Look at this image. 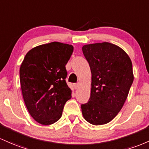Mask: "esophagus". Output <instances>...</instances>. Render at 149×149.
<instances>
[{
	"instance_id": "obj_1",
	"label": "esophagus",
	"mask_w": 149,
	"mask_h": 149,
	"mask_svg": "<svg viewBox=\"0 0 149 149\" xmlns=\"http://www.w3.org/2000/svg\"><path fill=\"white\" fill-rule=\"evenodd\" d=\"M73 86H74V88H75V89H77V88L79 87V83H75V84H74V85H73Z\"/></svg>"
}]
</instances>
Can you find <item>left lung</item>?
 <instances>
[{
    "label": "left lung",
    "mask_w": 149,
    "mask_h": 149,
    "mask_svg": "<svg viewBox=\"0 0 149 149\" xmlns=\"http://www.w3.org/2000/svg\"><path fill=\"white\" fill-rule=\"evenodd\" d=\"M82 51L91 72V96L81 105L84 119L94 125L111 122L123 108L133 83L132 63L113 43L84 45Z\"/></svg>",
    "instance_id": "obj_1"
}]
</instances>
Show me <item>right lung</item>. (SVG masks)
Returning a JSON list of instances; mask_svg holds the SVG:
<instances>
[{
  "label": "right lung",
  "instance_id": "add662e5",
  "mask_svg": "<svg viewBox=\"0 0 149 149\" xmlns=\"http://www.w3.org/2000/svg\"><path fill=\"white\" fill-rule=\"evenodd\" d=\"M72 45L51 42L36 46L26 54L19 69L23 98L29 114L40 124L48 125L61 118L71 98L65 79Z\"/></svg>",
  "mask_w": 149,
  "mask_h": 149
}]
</instances>
